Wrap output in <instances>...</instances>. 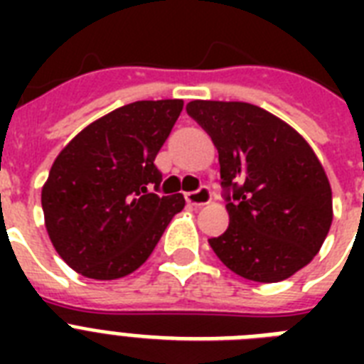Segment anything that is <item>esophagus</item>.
<instances>
[{"label":"esophagus","mask_w":364,"mask_h":364,"mask_svg":"<svg viewBox=\"0 0 364 364\" xmlns=\"http://www.w3.org/2000/svg\"><path fill=\"white\" fill-rule=\"evenodd\" d=\"M185 200H187L188 204L196 205V208H200V205L210 204V202H211V191H210V187H205V185H202V187L196 188V191H193V193L185 194Z\"/></svg>","instance_id":"esophagus-1"}]
</instances>
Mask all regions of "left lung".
Returning <instances> with one entry per match:
<instances>
[{"mask_svg":"<svg viewBox=\"0 0 364 364\" xmlns=\"http://www.w3.org/2000/svg\"><path fill=\"white\" fill-rule=\"evenodd\" d=\"M187 113L219 151L230 223L210 245L223 264L259 283L304 268L333 223L327 173L304 137L245 102L194 100Z\"/></svg>","mask_w":364,"mask_h":364,"instance_id":"1","label":"left lung"}]
</instances>
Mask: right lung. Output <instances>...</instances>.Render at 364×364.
<instances>
[{
	"instance_id": "1",
	"label": "right lung",
	"mask_w": 364,
	"mask_h": 364,
	"mask_svg": "<svg viewBox=\"0 0 364 364\" xmlns=\"http://www.w3.org/2000/svg\"><path fill=\"white\" fill-rule=\"evenodd\" d=\"M183 100H143L88 124L56 156L41 191L54 249L81 276L119 279L149 259L183 194L159 196L154 166Z\"/></svg>"
}]
</instances>
